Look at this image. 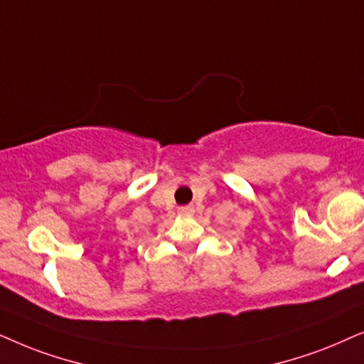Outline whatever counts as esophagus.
I'll list each match as a JSON object with an SVG mask.
<instances>
[{
    "mask_svg": "<svg viewBox=\"0 0 364 364\" xmlns=\"http://www.w3.org/2000/svg\"><path fill=\"white\" fill-rule=\"evenodd\" d=\"M178 213H179V216H191L193 213H195V208L190 206V205H188V206H181V208H179V210H178Z\"/></svg>",
    "mask_w": 364,
    "mask_h": 364,
    "instance_id": "esophagus-1",
    "label": "esophagus"
}]
</instances>
